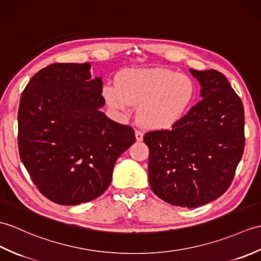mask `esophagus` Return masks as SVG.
I'll list each match as a JSON object with an SVG mask.
<instances>
[{
  "label": "esophagus",
  "instance_id": "esophagus-1",
  "mask_svg": "<svg viewBox=\"0 0 261 261\" xmlns=\"http://www.w3.org/2000/svg\"><path fill=\"white\" fill-rule=\"evenodd\" d=\"M136 138H137V141H142L143 133L140 130H136Z\"/></svg>",
  "mask_w": 261,
  "mask_h": 261
}]
</instances>
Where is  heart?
<instances>
[{
    "label": "heart",
    "instance_id": "1",
    "mask_svg": "<svg viewBox=\"0 0 261 261\" xmlns=\"http://www.w3.org/2000/svg\"><path fill=\"white\" fill-rule=\"evenodd\" d=\"M103 91L113 109L125 112L131 105H141L143 122L165 128L182 116L193 86L189 77L171 70H128L120 75L119 86L108 84Z\"/></svg>",
    "mask_w": 261,
    "mask_h": 261
}]
</instances>
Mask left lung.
Masks as SVG:
<instances>
[{
	"label": "left lung",
	"instance_id": "obj_1",
	"mask_svg": "<svg viewBox=\"0 0 261 261\" xmlns=\"http://www.w3.org/2000/svg\"><path fill=\"white\" fill-rule=\"evenodd\" d=\"M201 100L171 130L149 131V184L163 201L196 208L219 198L231 185L245 148L244 106L217 70H191Z\"/></svg>",
	"mask_w": 261,
	"mask_h": 261
}]
</instances>
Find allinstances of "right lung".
I'll return each mask as SVG.
<instances>
[{"label": "right lung", "instance_id": "right-lung-1", "mask_svg": "<svg viewBox=\"0 0 261 261\" xmlns=\"http://www.w3.org/2000/svg\"><path fill=\"white\" fill-rule=\"evenodd\" d=\"M91 63H53L22 92L17 143L39 191L58 204L100 197L111 184L117 159L136 142L130 125L114 122L105 106L102 80Z\"/></svg>", "mask_w": 261, "mask_h": 261}]
</instances>
